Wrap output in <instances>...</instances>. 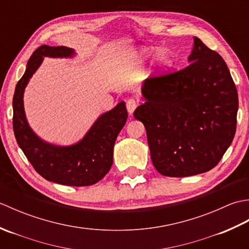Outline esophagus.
<instances>
[{
  "label": "esophagus",
  "instance_id": "1",
  "mask_svg": "<svg viewBox=\"0 0 249 249\" xmlns=\"http://www.w3.org/2000/svg\"><path fill=\"white\" fill-rule=\"evenodd\" d=\"M137 106H138V102L135 98H129L127 102H126V107H127V111L129 114H133L134 111L136 110Z\"/></svg>",
  "mask_w": 249,
  "mask_h": 249
}]
</instances>
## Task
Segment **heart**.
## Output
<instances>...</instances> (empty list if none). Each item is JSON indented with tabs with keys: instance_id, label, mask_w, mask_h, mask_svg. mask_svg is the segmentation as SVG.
I'll list each match as a JSON object with an SVG mask.
<instances>
[{
	"instance_id": "heart-1",
	"label": "heart",
	"mask_w": 249,
	"mask_h": 249,
	"mask_svg": "<svg viewBox=\"0 0 249 249\" xmlns=\"http://www.w3.org/2000/svg\"><path fill=\"white\" fill-rule=\"evenodd\" d=\"M153 53H154V50H153V49H149V48L142 49V50L140 51V55H141L142 57H149V56H151ZM156 62H157V64L160 65V67H167V66L170 65L171 57H170V55H169V54L167 53L166 51L161 50V51L158 52L157 55H156Z\"/></svg>"
}]
</instances>
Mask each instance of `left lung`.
<instances>
[{
    "label": "left lung",
    "mask_w": 249,
    "mask_h": 249,
    "mask_svg": "<svg viewBox=\"0 0 249 249\" xmlns=\"http://www.w3.org/2000/svg\"><path fill=\"white\" fill-rule=\"evenodd\" d=\"M188 62L182 71L145 79V103L134 112L145 127L153 165L171 178L213 169L236 129L239 97L223 57L194 37Z\"/></svg>",
    "instance_id": "1"
}]
</instances>
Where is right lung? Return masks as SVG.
<instances>
[{"label": "right lung", "mask_w": 249, "mask_h": 249, "mask_svg": "<svg viewBox=\"0 0 249 249\" xmlns=\"http://www.w3.org/2000/svg\"><path fill=\"white\" fill-rule=\"evenodd\" d=\"M76 52L64 46H40L26 64L22 78L16 86L13 99V127L17 143L36 172L50 182L67 186H89L100 181L113 162V146L127 120L124 102L99 115L92 127L77 143L54 145L44 141L30 127L26 120L23 94L30 79L45 56L72 57Z\"/></svg>", "instance_id": "right-lung-1"}]
</instances>
